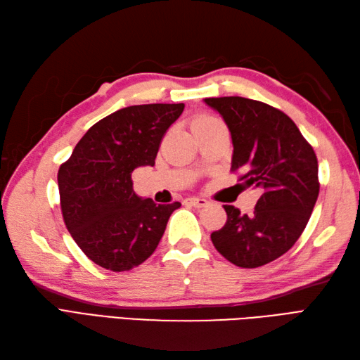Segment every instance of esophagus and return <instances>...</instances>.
I'll use <instances>...</instances> for the list:
<instances>
[{
	"instance_id": "esophagus-1",
	"label": "esophagus",
	"mask_w": 360,
	"mask_h": 360,
	"mask_svg": "<svg viewBox=\"0 0 360 360\" xmlns=\"http://www.w3.org/2000/svg\"><path fill=\"white\" fill-rule=\"evenodd\" d=\"M187 201V204H190V205H193V207H205V205L209 204V201L207 200H204V198H188V200H186Z\"/></svg>"
}]
</instances>
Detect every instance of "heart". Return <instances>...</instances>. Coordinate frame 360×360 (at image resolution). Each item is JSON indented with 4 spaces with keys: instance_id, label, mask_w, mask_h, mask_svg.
Segmentation results:
<instances>
[{
    "instance_id": "heart-1",
    "label": "heart",
    "mask_w": 360,
    "mask_h": 360,
    "mask_svg": "<svg viewBox=\"0 0 360 360\" xmlns=\"http://www.w3.org/2000/svg\"><path fill=\"white\" fill-rule=\"evenodd\" d=\"M210 120H217L215 117H212V116H201V117H198L193 124H196V122H210Z\"/></svg>"
}]
</instances>
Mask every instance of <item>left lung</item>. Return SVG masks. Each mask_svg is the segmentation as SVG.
<instances>
[{"label":"left lung","instance_id":"left-lung-1","mask_svg":"<svg viewBox=\"0 0 360 360\" xmlns=\"http://www.w3.org/2000/svg\"><path fill=\"white\" fill-rule=\"evenodd\" d=\"M232 136V170L262 192L254 215L224 205L227 221L210 235L213 246L240 267L274 262L294 246L319 196L316 153L285 112L244 97L204 98Z\"/></svg>","mask_w":360,"mask_h":360}]
</instances>
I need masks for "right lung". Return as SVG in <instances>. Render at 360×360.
<instances>
[{
    "label": "right lung",
    "mask_w": 360,
    "mask_h": 360,
    "mask_svg": "<svg viewBox=\"0 0 360 360\" xmlns=\"http://www.w3.org/2000/svg\"><path fill=\"white\" fill-rule=\"evenodd\" d=\"M184 103L127 106L91 127L57 174L60 205L74 241L112 272L143 263L179 202L156 204L134 193L131 173L155 165L160 141Z\"/></svg>",
    "instance_id": "right-lung-1"
}]
</instances>
